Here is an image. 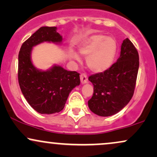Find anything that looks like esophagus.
Masks as SVG:
<instances>
[{
	"mask_svg": "<svg viewBox=\"0 0 157 157\" xmlns=\"http://www.w3.org/2000/svg\"><path fill=\"white\" fill-rule=\"evenodd\" d=\"M80 81H81V83L82 84H85L86 82H88V77L86 74L85 73H82L80 75Z\"/></svg>",
	"mask_w": 157,
	"mask_h": 157,
	"instance_id": "1",
	"label": "esophagus"
}]
</instances>
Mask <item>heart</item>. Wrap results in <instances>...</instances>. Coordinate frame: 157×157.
<instances>
[{
    "mask_svg": "<svg viewBox=\"0 0 157 157\" xmlns=\"http://www.w3.org/2000/svg\"><path fill=\"white\" fill-rule=\"evenodd\" d=\"M117 42L112 37L102 34H95L82 41L79 46L80 55L86 57V65L91 71L102 72L112 66L117 52ZM71 57L80 61L76 52H71Z\"/></svg>",
    "mask_w": 157,
    "mask_h": 157,
    "instance_id": "heart-1",
    "label": "heart"
}]
</instances>
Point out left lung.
<instances>
[{
	"label": "left lung",
	"instance_id": "obj_1",
	"mask_svg": "<svg viewBox=\"0 0 157 157\" xmlns=\"http://www.w3.org/2000/svg\"><path fill=\"white\" fill-rule=\"evenodd\" d=\"M139 65V54L128 38L124 40L120 56L109 69L89 77L94 86L93 96L88 101L95 114L109 117L118 113L134 95Z\"/></svg>",
	"mask_w": 157,
	"mask_h": 157
}]
</instances>
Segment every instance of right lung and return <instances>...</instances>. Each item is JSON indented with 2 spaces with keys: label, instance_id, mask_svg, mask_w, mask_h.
Listing matches in <instances>:
<instances>
[{
  "label": "right lung",
  "instance_id": "obj_1",
  "mask_svg": "<svg viewBox=\"0 0 157 157\" xmlns=\"http://www.w3.org/2000/svg\"><path fill=\"white\" fill-rule=\"evenodd\" d=\"M63 37L57 27H40L21 46L18 55V82L28 103L42 114L58 113L63 109L68 95L80 83V74L60 66L46 71L35 67L31 60L32 48L41 43L60 44Z\"/></svg>",
  "mask_w": 157,
  "mask_h": 157
}]
</instances>
